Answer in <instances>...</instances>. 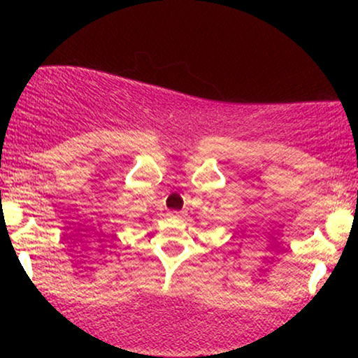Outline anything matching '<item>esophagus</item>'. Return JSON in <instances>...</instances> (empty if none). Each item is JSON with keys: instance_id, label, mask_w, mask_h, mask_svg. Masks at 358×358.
<instances>
[{"instance_id": "obj_1", "label": "esophagus", "mask_w": 358, "mask_h": 358, "mask_svg": "<svg viewBox=\"0 0 358 358\" xmlns=\"http://www.w3.org/2000/svg\"><path fill=\"white\" fill-rule=\"evenodd\" d=\"M175 215H176V217H180V213H175Z\"/></svg>"}]
</instances>
